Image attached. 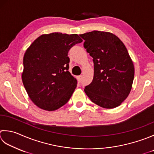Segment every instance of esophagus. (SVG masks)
Segmentation results:
<instances>
[{"mask_svg":"<svg viewBox=\"0 0 154 154\" xmlns=\"http://www.w3.org/2000/svg\"><path fill=\"white\" fill-rule=\"evenodd\" d=\"M77 80L79 82H81V80H82V76L81 75H79V76H77Z\"/></svg>","mask_w":154,"mask_h":154,"instance_id":"1","label":"esophagus"}]
</instances>
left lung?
I'll return each mask as SVG.
<instances>
[{
  "instance_id": "obj_1",
  "label": "left lung",
  "mask_w": 154,
  "mask_h": 154,
  "mask_svg": "<svg viewBox=\"0 0 154 154\" xmlns=\"http://www.w3.org/2000/svg\"><path fill=\"white\" fill-rule=\"evenodd\" d=\"M93 57L94 75L85 87L86 95L101 107H118L128 97L134 78V66L124 44L109 32L93 31L79 35Z\"/></svg>"
}]
</instances>
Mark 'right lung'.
I'll return each mask as SVG.
<instances>
[{
  "label": "right lung",
  "instance_id": "add662e5",
  "mask_svg": "<svg viewBox=\"0 0 154 154\" xmlns=\"http://www.w3.org/2000/svg\"><path fill=\"white\" fill-rule=\"evenodd\" d=\"M83 41L77 34L53 32L38 37L23 57L22 81L37 107L55 111L68 102L77 81L69 69L68 52Z\"/></svg>",
  "mask_w": 154,
  "mask_h": 154
}]
</instances>
